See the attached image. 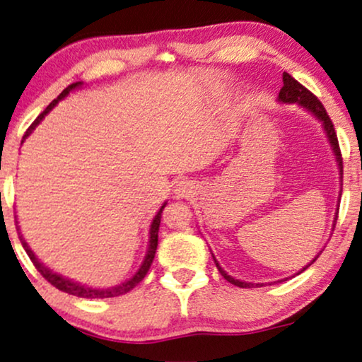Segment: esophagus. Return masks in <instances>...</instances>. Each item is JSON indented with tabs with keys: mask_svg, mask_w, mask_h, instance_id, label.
I'll list each match as a JSON object with an SVG mask.
<instances>
[{
	"mask_svg": "<svg viewBox=\"0 0 362 362\" xmlns=\"http://www.w3.org/2000/svg\"><path fill=\"white\" fill-rule=\"evenodd\" d=\"M194 192H195L194 182L182 180L175 185V190H173V194H175L177 199H187V197H190L192 194H194Z\"/></svg>",
	"mask_w": 362,
	"mask_h": 362,
	"instance_id": "esophagus-1",
	"label": "esophagus"
}]
</instances>
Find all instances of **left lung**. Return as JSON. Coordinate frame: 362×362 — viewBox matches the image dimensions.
<instances>
[{"instance_id":"left-lung-1","label":"left lung","mask_w":362,"mask_h":362,"mask_svg":"<svg viewBox=\"0 0 362 362\" xmlns=\"http://www.w3.org/2000/svg\"><path fill=\"white\" fill-rule=\"evenodd\" d=\"M278 100H279V103H283V104H295L296 103L298 105H301L303 109H306L308 112H311L317 120H320V122L322 124V129H325V132H326V136H327V141H329V144H331L332 152H334V156H336V162H338L339 173H341V175H343V157H341L338 136H336L334 125H332L329 115H327L325 105L320 103V99H317L315 94H311L310 90L305 88V86H301L300 83H298L295 77H291L290 74H288V72H283V88H281V90H279V94H278ZM336 220H338V211H336L334 223H336ZM332 226H334V225H332ZM317 257H320V255H317ZM316 258L313 259L311 263H315ZM214 259H215V257H214ZM215 264H216V268H218V272L221 273V276H223L226 281H230L231 285L240 286V288L263 286V283H248V281H242V279H235L233 276H230V274L226 273L225 269L220 267L216 259H215ZM310 264H306V267L303 268L300 273L305 272V269L310 267ZM285 279H279V281H285Z\"/></svg>"}]
</instances>
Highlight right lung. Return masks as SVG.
I'll return each instance as SVG.
<instances>
[{
    "label": "right lung",
    "mask_w": 362,
    "mask_h": 362,
    "mask_svg": "<svg viewBox=\"0 0 362 362\" xmlns=\"http://www.w3.org/2000/svg\"><path fill=\"white\" fill-rule=\"evenodd\" d=\"M81 86H83V83H74V84L67 86V88L62 90V93L57 95V98L52 100V103L47 105V107L42 110L40 115H37V119L30 125V129H28L26 134H24V136H23V142H24V139H26L33 131H35L36 125L41 122L42 117H45V115L49 112V110H52V107H54V105L59 103V100L64 99L66 95L71 93V90L81 88ZM165 205H167V202L160 206V210L157 211V215L153 216V220H152V223H151V231H148V233H151V237H148V248H147V255H146V258H144L141 268H139L137 273L134 274L132 278H129L127 281L120 283V285L110 286V288H89V286L81 285V283H77V281H72V279H67L64 276H61V274L52 273V269L47 268L46 264H42L40 259L36 258V255L31 252L30 247H28L26 240L23 238L21 233H19V240H21L23 248L26 250L28 257H30V259L33 262V264H35V267H36L37 272H40L42 274V278L47 279V281H49L52 286H56L57 290H61V291H64V293H69V295H74V296H79V298H90V300H94V298H114V296H120V295H125V293L131 291L134 286H137L139 283H141L142 279H144V276H146V274H147L148 268H151V264L153 262V257H156L157 243H158V226H160L162 210L165 209ZM16 223H18V221H16ZM18 230H19V226H18Z\"/></svg>",
    "instance_id": "1"
}]
</instances>
